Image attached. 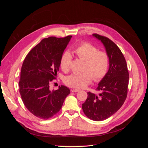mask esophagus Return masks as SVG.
<instances>
[{
	"instance_id": "obj_1",
	"label": "esophagus",
	"mask_w": 148,
	"mask_h": 148,
	"mask_svg": "<svg viewBox=\"0 0 148 148\" xmlns=\"http://www.w3.org/2000/svg\"><path fill=\"white\" fill-rule=\"evenodd\" d=\"M79 90L78 89H71V91L72 92H78Z\"/></svg>"
}]
</instances>
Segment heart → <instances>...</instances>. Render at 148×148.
<instances>
[{
    "label": "heart",
    "mask_w": 148,
    "mask_h": 148,
    "mask_svg": "<svg viewBox=\"0 0 148 148\" xmlns=\"http://www.w3.org/2000/svg\"><path fill=\"white\" fill-rule=\"evenodd\" d=\"M74 52L80 59L85 60L84 71L72 74L66 77L65 83L68 86L82 89L86 87L92 80L100 81L107 73L109 65L108 54L104 51H98L97 48L89 42H83L76 47ZM72 57L70 52L66 51L62 55L60 66L64 71L69 70Z\"/></svg>",
    "instance_id": "heart-1"
}]
</instances>
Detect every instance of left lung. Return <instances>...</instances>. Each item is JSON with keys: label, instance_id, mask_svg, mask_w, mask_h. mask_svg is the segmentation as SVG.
I'll list each match as a JSON object with an SVG mask.
<instances>
[{"label": "left lung", "instance_id": "8db88e82", "mask_svg": "<svg viewBox=\"0 0 148 148\" xmlns=\"http://www.w3.org/2000/svg\"><path fill=\"white\" fill-rule=\"evenodd\" d=\"M104 45L109 58V70L96 88L99 96L90 92L82 104L83 112L94 121H102L109 118L119 110L127 96L129 74L127 65L120 49L110 39L93 34Z\"/></svg>", "mask_w": 148, "mask_h": 148}]
</instances>
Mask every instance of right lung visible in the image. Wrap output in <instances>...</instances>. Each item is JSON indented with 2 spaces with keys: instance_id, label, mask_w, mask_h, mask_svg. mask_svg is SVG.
I'll return each instance as SVG.
<instances>
[{
  "instance_id": "right-lung-1",
  "label": "right lung",
  "mask_w": 148,
  "mask_h": 148,
  "mask_svg": "<svg viewBox=\"0 0 148 148\" xmlns=\"http://www.w3.org/2000/svg\"><path fill=\"white\" fill-rule=\"evenodd\" d=\"M71 36L44 38L26 56L22 65L20 93L25 107L36 117L48 119L62 108L70 89L61 85L51 91L49 84L59 70L60 60Z\"/></svg>"
}]
</instances>
